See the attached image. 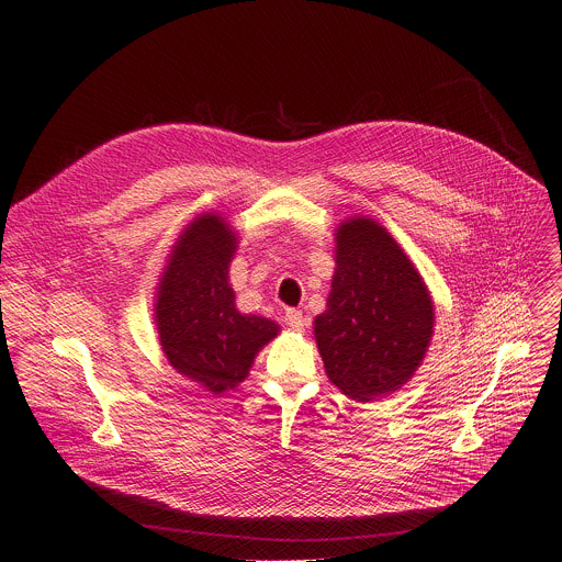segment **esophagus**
<instances>
[{
  "label": "esophagus",
  "instance_id": "obj_1",
  "mask_svg": "<svg viewBox=\"0 0 562 562\" xmlns=\"http://www.w3.org/2000/svg\"><path fill=\"white\" fill-rule=\"evenodd\" d=\"M284 323L293 329V331H304V327H306V317L302 315V311H297V308H286V313H284Z\"/></svg>",
  "mask_w": 562,
  "mask_h": 562
}]
</instances>
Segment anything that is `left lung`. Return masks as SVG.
<instances>
[{"label":"left lung","instance_id":"obj_1","mask_svg":"<svg viewBox=\"0 0 562 562\" xmlns=\"http://www.w3.org/2000/svg\"><path fill=\"white\" fill-rule=\"evenodd\" d=\"M336 276L315 342L329 380L367 403L403 386L434 334L431 295L409 258L375 222L356 217L336 233Z\"/></svg>","mask_w":562,"mask_h":562}]
</instances>
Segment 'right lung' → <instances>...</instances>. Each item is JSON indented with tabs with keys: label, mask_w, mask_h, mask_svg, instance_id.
<instances>
[{
	"label": "right lung",
	"mask_w": 562,
	"mask_h": 562,
	"mask_svg": "<svg viewBox=\"0 0 562 562\" xmlns=\"http://www.w3.org/2000/svg\"><path fill=\"white\" fill-rule=\"evenodd\" d=\"M235 235L217 215L198 217L180 237L159 282L155 323L178 373L222 393L249 375L256 353L280 327L235 308L228 265Z\"/></svg>",
	"instance_id": "obj_1"
}]
</instances>
